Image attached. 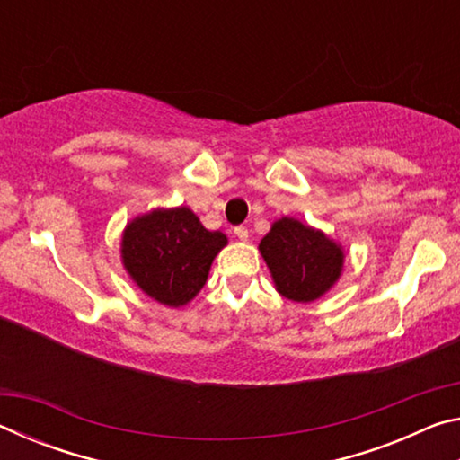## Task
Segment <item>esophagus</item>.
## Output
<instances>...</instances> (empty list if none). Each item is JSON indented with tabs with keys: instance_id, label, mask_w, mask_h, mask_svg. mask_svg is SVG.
<instances>
[{
	"instance_id": "esophagus-1",
	"label": "esophagus",
	"mask_w": 460,
	"mask_h": 460,
	"mask_svg": "<svg viewBox=\"0 0 460 460\" xmlns=\"http://www.w3.org/2000/svg\"><path fill=\"white\" fill-rule=\"evenodd\" d=\"M235 237L239 239V241H247V237H249V231H247V227H243V225H239V227H235Z\"/></svg>"
}]
</instances>
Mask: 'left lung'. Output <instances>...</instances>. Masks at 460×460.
<instances>
[{
    "label": "left lung",
    "mask_w": 460,
    "mask_h": 460,
    "mask_svg": "<svg viewBox=\"0 0 460 460\" xmlns=\"http://www.w3.org/2000/svg\"><path fill=\"white\" fill-rule=\"evenodd\" d=\"M276 290L288 300L314 302L329 292L342 271L341 245L323 231L282 217L260 243Z\"/></svg>",
    "instance_id": "8db88e82"
}]
</instances>
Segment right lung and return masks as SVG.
<instances>
[{"label": "right lung", "instance_id": "add662e5", "mask_svg": "<svg viewBox=\"0 0 460 460\" xmlns=\"http://www.w3.org/2000/svg\"><path fill=\"white\" fill-rule=\"evenodd\" d=\"M225 245L227 237L202 227L189 207L154 208L128 223L121 260L150 298L181 308L205 286L211 263Z\"/></svg>", "mask_w": 460, "mask_h": 460}]
</instances>
